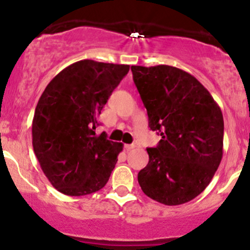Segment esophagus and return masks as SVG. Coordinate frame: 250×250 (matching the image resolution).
Listing matches in <instances>:
<instances>
[{"instance_id":"obj_1","label":"esophagus","mask_w":250,"mask_h":250,"mask_svg":"<svg viewBox=\"0 0 250 250\" xmlns=\"http://www.w3.org/2000/svg\"><path fill=\"white\" fill-rule=\"evenodd\" d=\"M137 144H125V150H127V151H130V150H133V148H135V147H137Z\"/></svg>"}]
</instances>
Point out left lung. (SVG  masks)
Here are the masks:
<instances>
[{
	"label": "left lung",
	"mask_w": 250,
	"mask_h": 250,
	"mask_svg": "<svg viewBox=\"0 0 250 250\" xmlns=\"http://www.w3.org/2000/svg\"><path fill=\"white\" fill-rule=\"evenodd\" d=\"M148 127L162 139L147 148L148 163L138 174L147 197L179 206L209 185L223 158L220 107L196 77L169 65L132 66Z\"/></svg>",
	"instance_id": "8db88e82"
}]
</instances>
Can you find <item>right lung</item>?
Returning <instances> with one entry per match:
<instances>
[{"label":"right lung","mask_w":250,"mask_h":250,"mask_svg":"<svg viewBox=\"0 0 250 250\" xmlns=\"http://www.w3.org/2000/svg\"><path fill=\"white\" fill-rule=\"evenodd\" d=\"M129 65L80 60L46 87L35 109L32 146L41 169L59 192L84 196L109 181L122 143L95 134L98 117Z\"/></svg>","instance_id":"obj_1"}]
</instances>
